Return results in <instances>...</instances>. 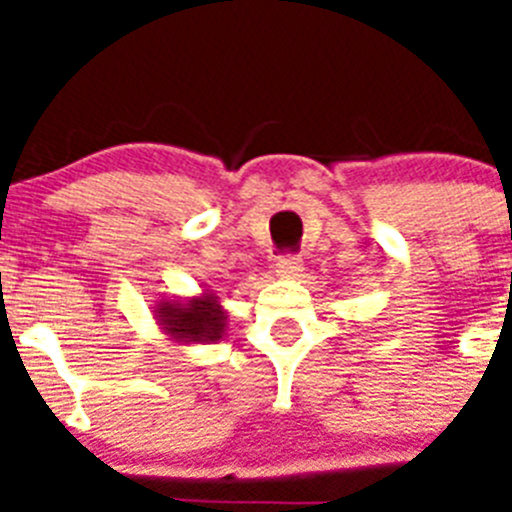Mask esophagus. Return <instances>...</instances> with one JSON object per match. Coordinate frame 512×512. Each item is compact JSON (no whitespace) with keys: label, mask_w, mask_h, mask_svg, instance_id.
Returning <instances> with one entry per match:
<instances>
[{"label":"esophagus","mask_w":512,"mask_h":512,"mask_svg":"<svg viewBox=\"0 0 512 512\" xmlns=\"http://www.w3.org/2000/svg\"><path fill=\"white\" fill-rule=\"evenodd\" d=\"M305 271V264H302L300 256H282L277 261V277L282 279H297Z\"/></svg>","instance_id":"esophagus-1"}]
</instances>
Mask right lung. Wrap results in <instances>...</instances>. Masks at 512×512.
I'll use <instances>...</instances> for the list:
<instances>
[{
	"mask_svg": "<svg viewBox=\"0 0 512 512\" xmlns=\"http://www.w3.org/2000/svg\"><path fill=\"white\" fill-rule=\"evenodd\" d=\"M153 320L166 341L176 346L220 341L228 328V312L212 289H202L200 295L192 297L158 300L153 307Z\"/></svg>",
	"mask_w": 512,
	"mask_h": 512,
	"instance_id": "right-lung-1",
	"label": "right lung"
}]
</instances>
